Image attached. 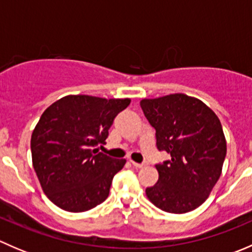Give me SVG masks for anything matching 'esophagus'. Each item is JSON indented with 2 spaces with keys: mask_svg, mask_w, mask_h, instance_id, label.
<instances>
[{
  "mask_svg": "<svg viewBox=\"0 0 252 252\" xmlns=\"http://www.w3.org/2000/svg\"><path fill=\"white\" fill-rule=\"evenodd\" d=\"M131 164H133L135 168H142V167H146L147 166V162H142V163H138V162L135 161H130Z\"/></svg>",
  "mask_w": 252,
  "mask_h": 252,
  "instance_id": "obj_1",
  "label": "esophagus"
}]
</instances>
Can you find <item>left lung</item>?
Here are the masks:
<instances>
[{
    "label": "left lung",
    "instance_id": "8db88e82",
    "mask_svg": "<svg viewBox=\"0 0 252 252\" xmlns=\"http://www.w3.org/2000/svg\"><path fill=\"white\" fill-rule=\"evenodd\" d=\"M141 110L156 130V146L171 155L157 163L158 180L146 196L169 213H187L202 205L222 173L227 142L216 113L184 94L144 98Z\"/></svg>",
    "mask_w": 252,
    "mask_h": 252
}]
</instances>
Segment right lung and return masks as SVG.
<instances>
[{
	"instance_id": "right-lung-1",
	"label": "right lung",
	"mask_w": 252,
	"mask_h": 252,
	"mask_svg": "<svg viewBox=\"0 0 252 252\" xmlns=\"http://www.w3.org/2000/svg\"><path fill=\"white\" fill-rule=\"evenodd\" d=\"M129 98L68 95L46 108L32 135V166L46 196L68 212H84L110 194L126 164L95 149L105 144L117 114Z\"/></svg>"
}]
</instances>
